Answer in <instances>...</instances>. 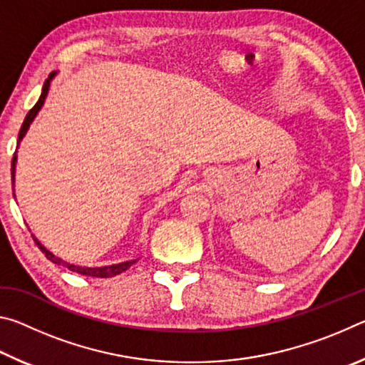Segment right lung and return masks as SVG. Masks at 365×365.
<instances>
[{"instance_id": "add662e5", "label": "right lung", "mask_w": 365, "mask_h": 365, "mask_svg": "<svg viewBox=\"0 0 365 365\" xmlns=\"http://www.w3.org/2000/svg\"><path fill=\"white\" fill-rule=\"evenodd\" d=\"M54 77V72L49 73V77L45 80V85H43V90H41V96L40 100L36 101L35 106L29 110V114L26 115V119H24V123L19 130V138H17V143H21V140L24 138V135L27 133L30 123H32V120L35 119V115L38 114V110L41 109L43 103H45L46 100V95H48V90H49V82H51V78ZM16 160H17V156L14 153V158H12V163H11V174H12V185H14V172H16ZM34 237V235H32ZM34 242L36 243V246L41 250V252H45V256L49 259V261L58 264V265H64V267H67L72 272H77V274H82V275H88V277H100V279H106V277H114L117 274H120V272L127 270L128 267H130L132 264H135L137 261H127V262H120V264H114V265H106V267H80V265H73V264H69L63 261V259L56 257L54 255H51L45 246H43L38 240H36L34 237Z\"/></svg>"}]
</instances>
